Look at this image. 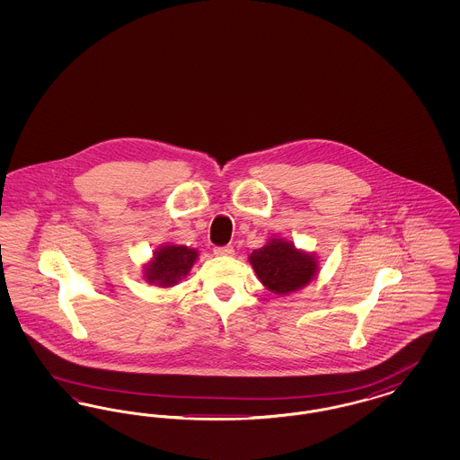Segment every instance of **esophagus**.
<instances>
[{
    "instance_id": "1",
    "label": "esophagus",
    "mask_w": 460,
    "mask_h": 460,
    "mask_svg": "<svg viewBox=\"0 0 460 460\" xmlns=\"http://www.w3.org/2000/svg\"><path fill=\"white\" fill-rule=\"evenodd\" d=\"M214 253L217 257H233L234 250H233V246H217V248H214Z\"/></svg>"
}]
</instances>
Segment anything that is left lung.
<instances>
[{
    "label": "left lung",
    "mask_w": 460,
    "mask_h": 460,
    "mask_svg": "<svg viewBox=\"0 0 460 460\" xmlns=\"http://www.w3.org/2000/svg\"><path fill=\"white\" fill-rule=\"evenodd\" d=\"M257 278L269 291L285 296L312 283L319 272L315 253L295 246L281 236L270 238L248 257Z\"/></svg>",
    "instance_id": "8db88e82"
}]
</instances>
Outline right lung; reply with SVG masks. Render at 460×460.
Returning a JSON list of instances; mask_svg holds the SVG:
<instances>
[{
    "label": "right lung",
    "instance_id": "obj_1",
    "mask_svg": "<svg viewBox=\"0 0 460 460\" xmlns=\"http://www.w3.org/2000/svg\"><path fill=\"white\" fill-rule=\"evenodd\" d=\"M198 259V250L184 244H164L155 248L154 255L143 265L146 283L158 288H172L182 281Z\"/></svg>",
    "mask_w": 460,
    "mask_h": 460
}]
</instances>
